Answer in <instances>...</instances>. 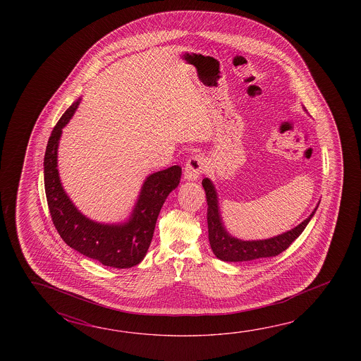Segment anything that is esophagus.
Segmentation results:
<instances>
[{"label": "esophagus", "mask_w": 361, "mask_h": 361, "mask_svg": "<svg viewBox=\"0 0 361 361\" xmlns=\"http://www.w3.org/2000/svg\"><path fill=\"white\" fill-rule=\"evenodd\" d=\"M207 168V162L205 159L200 154H196L191 157L184 168V179L190 180V182H195L197 180V178L204 173V170Z\"/></svg>", "instance_id": "esophagus-1"}]
</instances>
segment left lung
I'll list each match as a JSON object with an SVG mask.
<instances>
[{
    "label": "left lung",
    "mask_w": 361,
    "mask_h": 361,
    "mask_svg": "<svg viewBox=\"0 0 361 361\" xmlns=\"http://www.w3.org/2000/svg\"><path fill=\"white\" fill-rule=\"evenodd\" d=\"M202 187L207 193L209 243L215 257L223 262L254 261L283 253L306 228L320 204L317 202L314 212L292 230L264 240H241L232 236L224 227L219 210L218 193L213 182L209 178H204Z\"/></svg>",
    "instance_id": "obj_1"
}]
</instances>
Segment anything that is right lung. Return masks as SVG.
<instances>
[{
  "label": "right lung",
  "instance_id": "1",
  "mask_svg": "<svg viewBox=\"0 0 361 361\" xmlns=\"http://www.w3.org/2000/svg\"><path fill=\"white\" fill-rule=\"evenodd\" d=\"M77 99L61 116L47 142L44 177L47 205L63 241L78 253L114 269H130L146 257L162 205L180 180L182 168L174 165L149 174L142 184L130 216L123 223H99L82 214L61 185L58 147L63 128L75 115Z\"/></svg>",
  "mask_w": 361,
  "mask_h": 361
}]
</instances>
